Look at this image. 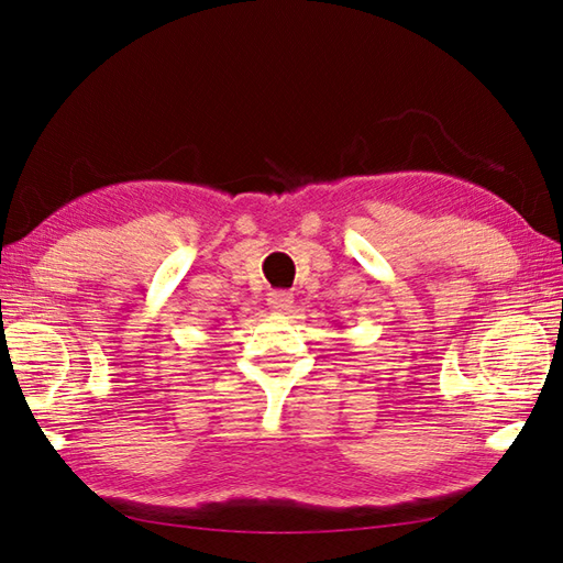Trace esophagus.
<instances>
[{
	"instance_id": "esophagus-1",
	"label": "esophagus",
	"mask_w": 563,
	"mask_h": 563,
	"mask_svg": "<svg viewBox=\"0 0 563 563\" xmlns=\"http://www.w3.org/2000/svg\"><path fill=\"white\" fill-rule=\"evenodd\" d=\"M268 307L273 309V312H288V309L292 307V297L288 292H271L268 295Z\"/></svg>"
}]
</instances>
